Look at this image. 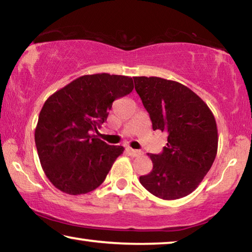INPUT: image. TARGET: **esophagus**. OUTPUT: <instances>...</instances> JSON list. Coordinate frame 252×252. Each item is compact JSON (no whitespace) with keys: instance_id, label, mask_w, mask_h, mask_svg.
Returning a JSON list of instances; mask_svg holds the SVG:
<instances>
[{"instance_id":"34e87169","label":"esophagus","mask_w":252,"mask_h":252,"mask_svg":"<svg viewBox=\"0 0 252 252\" xmlns=\"http://www.w3.org/2000/svg\"><path fill=\"white\" fill-rule=\"evenodd\" d=\"M127 152H129L130 156L132 157H141L143 155V152L141 150H134V149H131V148L127 149Z\"/></svg>"}]
</instances>
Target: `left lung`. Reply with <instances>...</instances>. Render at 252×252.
Masks as SVG:
<instances>
[{
  "label": "left lung",
  "instance_id": "left-lung-1",
  "mask_svg": "<svg viewBox=\"0 0 252 252\" xmlns=\"http://www.w3.org/2000/svg\"><path fill=\"white\" fill-rule=\"evenodd\" d=\"M133 80L153 130L168 133L162 153L148 155L153 169L140 177V183L160 199L186 197L197 189L216 159V119L201 97L177 81L158 76Z\"/></svg>",
  "mask_w": 252,
  "mask_h": 252
}]
</instances>
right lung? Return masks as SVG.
Wrapping results in <instances>:
<instances>
[{"mask_svg":"<svg viewBox=\"0 0 252 252\" xmlns=\"http://www.w3.org/2000/svg\"><path fill=\"white\" fill-rule=\"evenodd\" d=\"M130 76L82 75L48 97L34 140L42 169L62 192L79 195L96 189L125 148L92 134L106 121L116 99L133 90Z\"/></svg>","mask_w":252,"mask_h":252,"instance_id":"right-lung-1","label":"right lung"}]
</instances>
